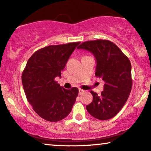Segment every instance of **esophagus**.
I'll use <instances>...</instances> for the list:
<instances>
[{
	"label": "esophagus",
	"instance_id": "esophagus-1",
	"mask_svg": "<svg viewBox=\"0 0 151 151\" xmlns=\"http://www.w3.org/2000/svg\"><path fill=\"white\" fill-rule=\"evenodd\" d=\"M84 92H85V91L81 90V89H79V90H78V94H79V95L83 94Z\"/></svg>",
	"mask_w": 151,
	"mask_h": 151
}]
</instances>
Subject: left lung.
Here are the masks:
<instances>
[{
	"label": "left lung",
	"mask_w": 151,
	"mask_h": 151,
	"mask_svg": "<svg viewBox=\"0 0 151 151\" xmlns=\"http://www.w3.org/2000/svg\"><path fill=\"white\" fill-rule=\"evenodd\" d=\"M78 49L94 55L96 61V75L105 82L101 94L91 91L92 102L86 106L88 113L101 120L117 114L126 103L132 88L131 65L128 57L115 44L106 40L87 41Z\"/></svg>",
	"instance_id": "obj_1"
}]
</instances>
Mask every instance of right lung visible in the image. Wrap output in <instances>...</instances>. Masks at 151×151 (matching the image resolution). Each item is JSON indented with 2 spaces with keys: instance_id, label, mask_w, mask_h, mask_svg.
<instances>
[{
  "instance_id": "right-lung-1",
  "label": "right lung",
  "mask_w": 151,
  "mask_h": 151,
  "mask_svg": "<svg viewBox=\"0 0 151 151\" xmlns=\"http://www.w3.org/2000/svg\"><path fill=\"white\" fill-rule=\"evenodd\" d=\"M80 42L48 46L34 52L22 74L26 97L42 118L57 122L70 113L78 90H66L55 81Z\"/></svg>"
}]
</instances>
